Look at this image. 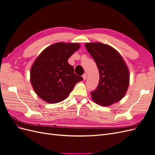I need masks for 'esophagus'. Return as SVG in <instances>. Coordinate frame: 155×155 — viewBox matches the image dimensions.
<instances>
[{"instance_id": "obj_1", "label": "esophagus", "mask_w": 155, "mask_h": 155, "mask_svg": "<svg viewBox=\"0 0 155 155\" xmlns=\"http://www.w3.org/2000/svg\"><path fill=\"white\" fill-rule=\"evenodd\" d=\"M87 74H84L83 75V78L84 80H85V79H87Z\"/></svg>"}]
</instances>
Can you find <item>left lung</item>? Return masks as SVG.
Instances as JSON below:
<instances>
[{"mask_svg": "<svg viewBox=\"0 0 155 155\" xmlns=\"http://www.w3.org/2000/svg\"><path fill=\"white\" fill-rule=\"evenodd\" d=\"M85 45L100 73L98 85L91 92L93 101L105 107L119 101L125 96L129 84V70L121 55L104 43H88Z\"/></svg>", "mask_w": 155, "mask_h": 155, "instance_id": "8db88e82", "label": "left lung"}]
</instances>
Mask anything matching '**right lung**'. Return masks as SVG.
I'll return each mask as SVG.
<instances>
[{"label":"right lung","instance_id":"1","mask_svg":"<svg viewBox=\"0 0 155 155\" xmlns=\"http://www.w3.org/2000/svg\"><path fill=\"white\" fill-rule=\"evenodd\" d=\"M80 45L57 43L45 48L35 59L30 70L33 88L42 100L56 104L68 97L83 78L74 73L68 59Z\"/></svg>","mask_w":155,"mask_h":155}]
</instances>
